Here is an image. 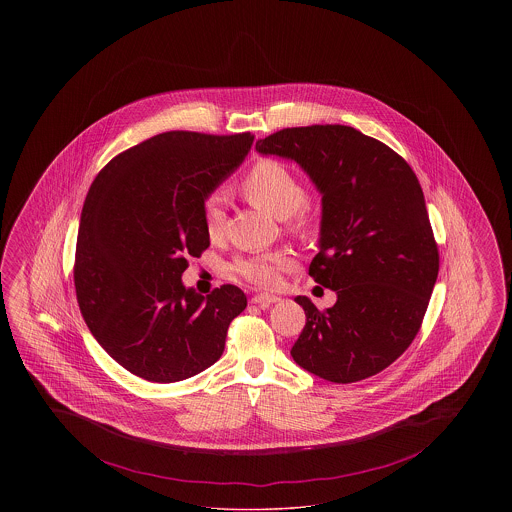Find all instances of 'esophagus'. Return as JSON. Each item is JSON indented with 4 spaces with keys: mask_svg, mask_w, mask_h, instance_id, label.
<instances>
[{
    "mask_svg": "<svg viewBox=\"0 0 512 512\" xmlns=\"http://www.w3.org/2000/svg\"><path fill=\"white\" fill-rule=\"evenodd\" d=\"M280 297L278 295H272V293H255L253 297H251V303H255V305H259V307H268V305H272V303H276Z\"/></svg>",
    "mask_w": 512,
    "mask_h": 512,
    "instance_id": "esophagus-1",
    "label": "esophagus"
}]
</instances>
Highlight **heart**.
<instances>
[{
  "mask_svg": "<svg viewBox=\"0 0 512 512\" xmlns=\"http://www.w3.org/2000/svg\"><path fill=\"white\" fill-rule=\"evenodd\" d=\"M242 192L253 205L265 209L272 217L288 219V228L293 234H307L311 230V219L305 209L309 199L307 188L284 163L274 159L257 161L245 172ZM201 219L207 238L219 242L226 224L224 195L220 192L205 195L201 203ZM290 265L292 259L288 253L265 251L236 259L234 272L255 286L268 288L276 284L278 274Z\"/></svg>",
  "mask_w": 512,
  "mask_h": 512,
  "instance_id": "obj_1",
  "label": "heart"
}]
</instances>
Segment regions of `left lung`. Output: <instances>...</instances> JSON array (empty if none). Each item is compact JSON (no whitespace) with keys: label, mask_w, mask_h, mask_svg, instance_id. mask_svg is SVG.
<instances>
[{"label":"left lung","mask_w":512,"mask_h":512,"mask_svg":"<svg viewBox=\"0 0 512 512\" xmlns=\"http://www.w3.org/2000/svg\"><path fill=\"white\" fill-rule=\"evenodd\" d=\"M255 147L299 163L322 194L309 274L338 301L318 311L295 297L307 322L293 361L336 384L382 372L413 343L438 280V244L416 174L391 147L343 124L284 128Z\"/></svg>","instance_id":"obj_1"}]
</instances>
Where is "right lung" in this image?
Masks as SVG:
<instances>
[{
  "label": "right lung",
  "instance_id": "1",
  "mask_svg": "<svg viewBox=\"0 0 512 512\" xmlns=\"http://www.w3.org/2000/svg\"><path fill=\"white\" fill-rule=\"evenodd\" d=\"M253 134H157L113 157L86 195L74 255L80 313L128 372L180 382L217 363L247 307L232 284L207 297L182 286L209 247L201 203L240 167Z\"/></svg>",
  "mask_w": 512,
  "mask_h": 512
}]
</instances>
